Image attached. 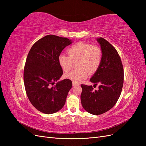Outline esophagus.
Listing matches in <instances>:
<instances>
[{
	"mask_svg": "<svg viewBox=\"0 0 146 146\" xmlns=\"http://www.w3.org/2000/svg\"><path fill=\"white\" fill-rule=\"evenodd\" d=\"M72 85L73 86H76V85H80V83L76 82H72Z\"/></svg>",
	"mask_w": 146,
	"mask_h": 146,
	"instance_id": "1",
	"label": "esophagus"
}]
</instances>
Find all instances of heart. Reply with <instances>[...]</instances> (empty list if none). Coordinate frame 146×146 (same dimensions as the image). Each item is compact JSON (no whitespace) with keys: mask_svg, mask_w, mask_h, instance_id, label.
Returning a JSON list of instances; mask_svg holds the SVG:
<instances>
[{"mask_svg":"<svg viewBox=\"0 0 146 146\" xmlns=\"http://www.w3.org/2000/svg\"><path fill=\"white\" fill-rule=\"evenodd\" d=\"M68 56L61 54L58 57V63L64 72H68L73 68L74 63L78 69L65 75V77L73 82H80L88 77L89 72L97 71L102 60V51L98 46L79 42L68 49Z\"/></svg>","mask_w":146,"mask_h":146,"instance_id":"obj_1","label":"heart"}]
</instances>
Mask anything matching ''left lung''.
Returning a JSON list of instances; mask_svg holds the SVG:
<instances>
[{
    "label": "left lung",
    "mask_w": 146,
    "mask_h": 146,
    "mask_svg": "<svg viewBox=\"0 0 146 146\" xmlns=\"http://www.w3.org/2000/svg\"><path fill=\"white\" fill-rule=\"evenodd\" d=\"M102 51V60L98 69L90 79L94 86L99 84V90L92 86L81 85L82 107L94 115H99L112 108L120 97L123 84V65L118 52L103 38L98 39Z\"/></svg>",
    "instance_id": "obj_1"
}]
</instances>
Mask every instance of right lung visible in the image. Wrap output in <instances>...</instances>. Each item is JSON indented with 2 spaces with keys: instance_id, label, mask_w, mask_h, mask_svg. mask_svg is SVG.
I'll use <instances>...</instances> for the list:
<instances>
[{
  "instance_id": "right-lung-1",
  "label": "right lung",
  "mask_w": 146,
  "mask_h": 146,
  "mask_svg": "<svg viewBox=\"0 0 146 146\" xmlns=\"http://www.w3.org/2000/svg\"><path fill=\"white\" fill-rule=\"evenodd\" d=\"M70 39L48 35L32 46L26 59L24 82L28 98L33 107L45 114H52L63 107L72 86V81L58 82L63 75L58 57Z\"/></svg>"
}]
</instances>
